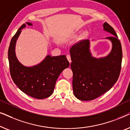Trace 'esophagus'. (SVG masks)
I'll return each mask as SVG.
<instances>
[{"instance_id": "1", "label": "esophagus", "mask_w": 130, "mask_h": 130, "mask_svg": "<svg viewBox=\"0 0 130 130\" xmlns=\"http://www.w3.org/2000/svg\"><path fill=\"white\" fill-rule=\"evenodd\" d=\"M67 60H69V63H71V62H72V60H71V57H70V55H69V54L67 55Z\"/></svg>"}]
</instances>
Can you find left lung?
<instances>
[{"label": "left lung", "instance_id": "8db88e82", "mask_svg": "<svg viewBox=\"0 0 130 130\" xmlns=\"http://www.w3.org/2000/svg\"><path fill=\"white\" fill-rule=\"evenodd\" d=\"M103 27L105 31L112 35L105 38L112 43L111 51L107 56L99 58L92 56L89 40L79 41L70 50L73 89L74 95L80 101H91L100 96L113 86L120 76L121 44L111 26L105 22Z\"/></svg>", "mask_w": 130, "mask_h": 130}]
</instances>
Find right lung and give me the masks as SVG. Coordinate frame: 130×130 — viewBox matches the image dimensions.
<instances>
[{"mask_svg": "<svg viewBox=\"0 0 130 130\" xmlns=\"http://www.w3.org/2000/svg\"><path fill=\"white\" fill-rule=\"evenodd\" d=\"M32 26L31 22H26ZM24 24L12 37L8 50L10 73L15 84L21 91L38 99H45L52 95L57 80L64 69L70 66L65 55H47L38 64L27 67L20 63L16 56L15 47Z\"/></svg>", "mask_w": 130, "mask_h": 130, "instance_id": "right-lung-1", "label": "right lung"}]
</instances>
